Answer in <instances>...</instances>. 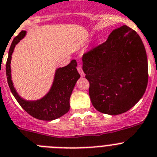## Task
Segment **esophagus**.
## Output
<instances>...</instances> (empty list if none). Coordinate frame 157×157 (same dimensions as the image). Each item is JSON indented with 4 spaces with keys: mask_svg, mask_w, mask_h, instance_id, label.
Instances as JSON below:
<instances>
[{
    "mask_svg": "<svg viewBox=\"0 0 157 157\" xmlns=\"http://www.w3.org/2000/svg\"><path fill=\"white\" fill-rule=\"evenodd\" d=\"M77 71H78L79 73H80L81 77H84V72H83L82 68L80 67V66H79V65L77 66Z\"/></svg>",
    "mask_w": 157,
    "mask_h": 157,
    "instance_id": "esophagus-1",
    "label": "esophagus"
}]
</instances>
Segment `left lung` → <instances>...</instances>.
I'll list each match as a JSON object with an SVG mask.
<instances>
[{
  "instance_id": "1",
  "label": "left lung",
  "mask_w": 157,
  "mask_h": 157,
  "mask_svg": "<svg viewBox=\"0 0 157 157\" xmlns=\"http://www.w3.org/2000/svg\"><path fill=\"white\" fill-rule=\"evenodd\" d=\"M82 61L90 99L99 112H126L144 95L148 78L146 51L128 26L114 30L106 42L84 53Z\"/></svg>"
}]
</instances>
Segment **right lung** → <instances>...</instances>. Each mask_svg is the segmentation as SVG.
<instances>
[{"label":"right lung","mask_w":157,"mask_h":157,"mask_svg":"<svg viewBox=\"0 0 157 157\" xmlns=\"http://www.w3.org/2000/svg\"><path fill=\"white\" fill-rule=\"evenodd\" d=\"M26 31H22L14 38L9 51L6 62V75L11 92L19 104L30 115L39 120L51 121L62 117L69 111V99L77 80L80 77L77 70V61L72 60L65 67L56 70L53 85L44 97L36 101H27L17 94L11 80V58L15 46L25 36Z\"/></svg>","instance_id":"right-lung-1"}]
</instances>
